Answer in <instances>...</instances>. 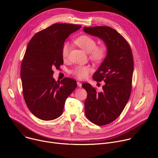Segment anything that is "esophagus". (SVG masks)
<instances>
[{
	"label": "esophagus",
	"instance_id": "esophagus-1",
	"mask_svg": "<svg viewBox=\"0 0 158 158\" xmlns=\"http://www.w3.org/2000/svg\"><path fill=\"white\" fill-rule=\"evenodd\" d=\"M77 84L78 87H82V84H81L80 82H77Z\"/></svg>",
	"mask_w": 158,
	"mask_h": 158
}]
</instances>
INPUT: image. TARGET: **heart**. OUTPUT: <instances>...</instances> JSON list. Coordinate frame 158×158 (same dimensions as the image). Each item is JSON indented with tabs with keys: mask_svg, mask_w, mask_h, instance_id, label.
<instances>
[{
	"mask_svg": "<svg viewBox=\"0 0 158 158\" xmlns=\"http://www.w3.org/2000/svg\"><path fill=\"white\" fill-rule=\"evenodd\" d=\"M74 42L85 52L89 54L93 60L99 62L102 60L106 56V49L104 46H96V40L88 35H81L77 37ZM70 51L69 43L64 44L62 48V56L64 59L68 57ZM91 71V67L88 65H77L71 71V73L79 79L85 78Z\"/></svg>",
	"mask_w": 158,
	"mask_h": 158,
	"instance_id": "b5f03b06",
	"label": "heart"
}]
</instances>
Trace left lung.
Here are the masks:
<instances>
[{"label":"left lung","instance_id":"8db88e82","mask_svg":"<svg viewBox=\"0 0 158 158\" xmlns=\"http://www.w3.org/2000/svg\"><path fill=\"white\" fill-rule=\"evenodd\" d=\"M86 34L101 39L107 49L106 56L93 76L96 81H104L101 92L88 83L82 86L87 95L84 102L85 114L92 123L109 124L121 114L129 99L134 62L129 45L115 29L107 26L84 27Z\"/></svg>","mask_w":158,"mask_h":158}]
</instances>
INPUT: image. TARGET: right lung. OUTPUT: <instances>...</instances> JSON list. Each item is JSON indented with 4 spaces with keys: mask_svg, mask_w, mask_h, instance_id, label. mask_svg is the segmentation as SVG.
Masks as SVG:
<instances>
[{
    "mask_svg": "<svg viewBox=\"0 0 158 158\" xmlns=\"http://www.w3.org/2000/svg\"><path fill=\"white\" fill-rule=\"evenodd\" d=\"M79 25L54 24L35 34L22 60L20 77L25 102L37 118L51 121L61 116L65 102L77 87L74 79L56 81L54 71L64 64L62 48Z\"/></svg>",
    "mask_w": 158,
    "mask_h": 158,
    "instance_id": "add662e5",
    "label": "right lung"
}]
</instances>
